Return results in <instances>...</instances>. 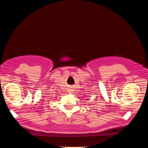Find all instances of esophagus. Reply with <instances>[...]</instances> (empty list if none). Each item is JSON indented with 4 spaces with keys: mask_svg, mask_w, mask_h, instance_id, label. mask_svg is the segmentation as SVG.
<instances>
[{
    "mask_svg": "<svg viewBox=\"0 0 148 148\" xmlns=\"http://www.w3.org/2000/svg\"><path fill=\"white\" fill-rule=\"evenodd\" d=\"M73 91V89H71H71H69V93H72V92H73V91Z\"/></svg>",
    "mask_w": 148,
    "mask_h": 148,
    "instance_id": "esophagus-1",
    "label": "esophagus"
}]
</instances>
